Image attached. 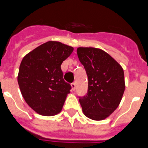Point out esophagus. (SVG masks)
Returning a JSON list of instances; mask_svg holds the SVG:
<instances>
[{"label": "esophagus", "instance_id": "34e87169", "mask_svg": "<svg viewBox=\"0 0 148 148\" xmlns=\"http://www.w3.org/2000/svg\"><path fill=\"white\" fill-rule=\"evenodd\" d=\"M71 89H72L73 91L75 90V87H76V83L73 82L71 84Z\"/></svg>", "mask_w": 148, "mask_h": 148}]
</instances>
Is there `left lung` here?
<instances>
[{
	"instance_id": "obj_1",
	"label": "left lung",
	"mask_w": 148,
	"mask_h": 148,
	"mask_svg": "<svg viewBox=\"0 0 148 148\" xmlns=\"http://www.w3.org/2000/svg\"><path fill=\"white\" fill-rule=\"evenodd\" d=\"M77 52L88 78L87 93L79 97L82 111L89 119L102 120L121 102L125 88L123 69L102 49L79 47Z\"/></svg>"
}]
</instances>
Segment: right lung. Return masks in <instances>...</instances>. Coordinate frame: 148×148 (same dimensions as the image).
Segmentation results:
<instances>
[{
	"instance_id": "add662e5",
	"label": "right lung",
	"mask_w": 148,
	"mask_h": 148,
	"mask_svg": "<svg viewBox=\"0 0 148 148\" xmlns=\"http://www.w3.org/2000/svg\"><path fill=\"white\" fill-rule=\"evenodd\" d=\"M74 48L59 41H48L23 57L18 83L23 97L39 114L52 116L60 112L71 86L63 79L62 62Z\"/></svg>"
}]
</instances>
